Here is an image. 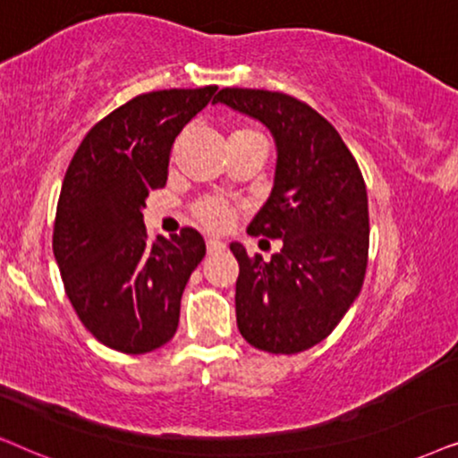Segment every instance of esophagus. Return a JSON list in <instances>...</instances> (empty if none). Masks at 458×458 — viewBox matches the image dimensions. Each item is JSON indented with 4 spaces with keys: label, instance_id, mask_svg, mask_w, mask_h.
<instances>
[{
    "label": "esophagus",
    "instance_id": "esophagus-1",
    "mask_svg": "<svg viewBox=\"0 0 458 458\" xmlns=\"http://www.w3.org/2000/svg\"><path fill=\"white\" fill-rule=\"evenodd\" d=\"M225 249V245L222 241H217V239H207V253L209 255H216V253H219V251H224Z\"/></svg>",
    "mask_w": 458,
    "mask_h": 458
}]
</instances>
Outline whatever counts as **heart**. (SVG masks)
I'll use <instances>...</instances> for the list:
<instances>
[{
	"mask_svg": "<svg viewBox=\"0 0 458 458\" xmlns=\"http://www.w3.org/2000/svg\"><path fill=\"white\" fill-rule=\"evenodd\" d=\"M230 138H251V140H266L264 133L255 127H241L236 130ZM233 205L225 203L222 199H205L200 203L194 205V216L199 217V222L207 225L211 230H224L228 228L233 222Z\"/></svg>",
	"mask_w": 458,
	"mask_h": 458,
	"instance_id": "b5f03b06",
	"label": "heart"
}]
</instances>
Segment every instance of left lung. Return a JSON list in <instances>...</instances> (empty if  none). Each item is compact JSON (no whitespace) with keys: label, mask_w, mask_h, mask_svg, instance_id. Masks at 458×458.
I'll return each instance as SVG.
<instances>
[{"label":"left lung","mask_w":458,"mask_h":458,"mask_svg":"<svg viewBox=\"0 0 458 458\" xmlns=\"http://www.w3.org/2000/svg\"><path fill=\"white\" fill-rule=\"evenodd\" d=\"M258 119L276 144L274 186L249 224L251 236L280 239L264 261L241 242L236 325L258 350L297 353L328 337L362 289L369 258V199L356 158L337 130L297 98L225 88L213 105Z\"/></svg>","instance_id":"8db88e82"}]
</instances>
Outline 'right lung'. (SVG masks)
I'll list each match as a JSON object with an SVG mask.
<instances>
[{
	"label": "right lung",
	"mask_w": 458,
	"mask_h": 458,
	"mask_svg": "<svg viewBox=\"0 0 458 458\" xmlns=\"http://www.w3.org/2000/svg\"><path fill=\"white\" fill-rule=\"evenodd\" d=\"M217 85L136 96L79 144L60 188L54 258L79 320L111 350L146 353L178 331L188 278L205 241L184 228L148 241L144 207L163 188L172 146Z\"/></svg>",
	"instance_id": "right-lung-1"
}]
</instances>
